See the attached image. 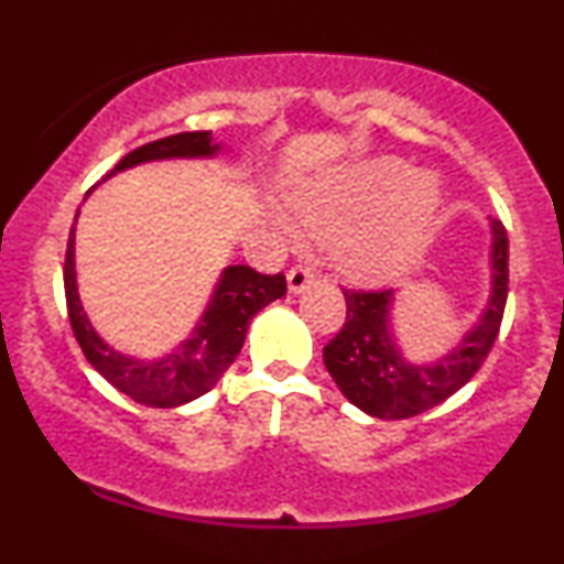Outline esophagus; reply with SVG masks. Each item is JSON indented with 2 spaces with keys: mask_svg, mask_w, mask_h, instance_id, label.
Here are the masks:
<instances>
[{
  "mask_svg": "<svg viewBox=\"0 0 564 564\" xmlns=\"http://www.w3.org/2000/svg\"><path fill=\"white\" fill-rule=\"evenodd\" d=\"M313 278H315L313 268H307V264H294V268L289 270V291L291 294H300Z\"/></svg>",
  "mask_w": 564,
  "mask_h": 564,
  "instance_id": "34e87169",
  "label": "esophagus"
}]
</instances>
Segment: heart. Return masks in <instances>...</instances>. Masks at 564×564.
I'll return each mask as SVG.
<instances>
[{"label": "heart", "instance_id": "heart-1", "mask_svg": "<svg viewBox=\"0 0 564 564\" xmlns=\"http://www.w3.org/2000/svg\"><path fill=\"white\" fill-rule=\"evenodd\" d=\"M440 204L430 174L400 159H373L291 196L296 223L332 238L334 257L355 275H384L422 243Z\"/></svg>", "mask_w": 564, "mask_h": 564}]
</instances>
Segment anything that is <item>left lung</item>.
Returning <instances> with one entry per match:
<instances>
[{
	"instance_id": "left-lung-1",
	"label": "left lung",
	"mask_w": 564,
	"mask_h": 564,
	"mask_svg": "<svg viewBox=\"0 0 564 564\" xmlns=\"http://www.w3.org/2000/svg\"><path fill=\"white\" fill-rule=\"evenodd\" d=\"M347 318L323 347L328 373L341 394L377 419H411L462 390L480 371L501 328L509 294V238L494 219V294L480 323L448 358L411 366L400 358L390 334L392 289H345Z\"/></svg>"
}]
</instances>
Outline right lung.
Segmentation results:
<instances>
[{"label":"right lung","instance_id":"1","mask_svg":"<svg viewBox=\"0 0 564 564\" xmlns=\"http://www.w3.org/2000/svg\"><path fill=\"white\" fill-rule=\"evenodd\" d=\"M215 151L217 145H212V132H180L134 148L116 164L113 172L127 170L140 161L209 156ZM74 275V230H70L66 264H63V286H66L68 321L76 341H79L84 358L95 366L102 379L111 381L119 392L129 394L134 403L148 408H177L209 392L219 377L228 371L236 355L241 352L251 318L270 302L286 294V275L283 273L264 275L249 264H232L217 283L215 296H212L209 310L200 318L196 334L170 358L145 364V360L124 358L95 334L82 310Z\"/></svg>","mask_w":564,"mask_h":564}]
</instances>
